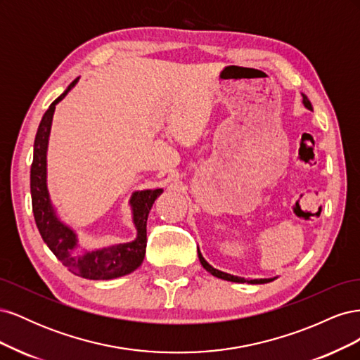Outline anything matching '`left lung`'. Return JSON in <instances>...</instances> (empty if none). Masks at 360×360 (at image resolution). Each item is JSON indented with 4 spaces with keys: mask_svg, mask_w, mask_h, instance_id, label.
Wrapping results in <instances>:
<instances>
[{
    "mask_svg": "<svg viewBox=\"0 0 360 360\" xmlns=\"http://www.w3.org/2000/svg\"><path fill=\"white\" fill-rule=\"evenodd\" d=\"M302 97H303V105H304V108H308L309 111H312V105H311V102H309V99L304 94H302ZM198 258H200V263H201V266L209 271V274H212L213 276H216V278H221V279H225V281H231V282H248V284H267V282H271V281H275L276 278H269V279H245V278H240V276H234V275H230V274H225V271H221V270H217V269H214V267H212L209 263H207V261L204 259V257L201 255V252H200V249H198Z\"/></svg>",
    "mask_w": 360,
    "mask_h": 360,
    "instance_id": "8db88e82",
    "label": "left lung"
}]
</instances>
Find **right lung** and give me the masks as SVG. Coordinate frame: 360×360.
Returning a JSON list of instances; mask_svg holds the SVG:
<instances>
[{"label": "right lung", "mask_w": 360, "mask_h": 360, "mask_svg": "<svg viewBox=\"0 0 360 360\" xmlns=\"http://www.w3.org/2000/svg\"><path fill=\"white\" fill-rule=\"evenodd\" d=\"M78 81L79 78H76L66 91L51 103L39 124L30 176L32 213H34L36 225L43 242L73 275L85 279H114L132 274L143 263L147 246V217L156 198L163 191H138L130 197L129 204L132 207L134 224L136 228L135 240L97 250H84L82 254L75 252L78 248V236L70 226L60 221L49 198L46 184V151L56 106L68 96Z\"/></svg>", "instance_id": "right-lung-1"}]
</instances>
